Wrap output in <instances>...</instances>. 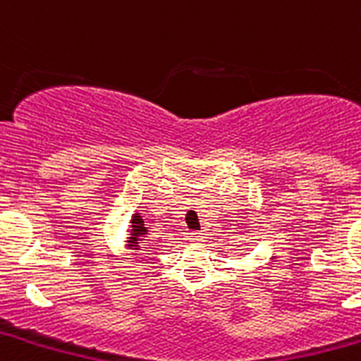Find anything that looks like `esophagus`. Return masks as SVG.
I'll use <instances>...</instances> for the list:
<instances>
[{
  "label": "esophagus",
  "instance_id": "obj_1",
  "mask_svg": "<svg viewBox=\"0 0 361 361\" xmlns=\"http://www.w3.org/2000/svg\"><path fill=\"white\" fill-rule=\"evenodd\" d=\"M188 240L193 242V244H199V242H204V237L202 233H190V237H188Z\"/></svg>",
  "mask_w": 361,
  "mask_h": 361
}]
</instances>
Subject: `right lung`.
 <instances>
[{"mask_svg":"<svg viewBox=\"0 0 361 361\" xmlns=\"http://www.w3.org/2000/svg\"><path fill=\"white\" fill-rule=\"evenodd\" d=\"M146 233H148V229H146L142 216L139 215V213H133L132 231H130V237H128V247H132V250H139L142 244V237H146Z\"/></svg>","mask_w":361,"mask_h":361,"instance_id":"1","label":"right lung"}]
</instances>
